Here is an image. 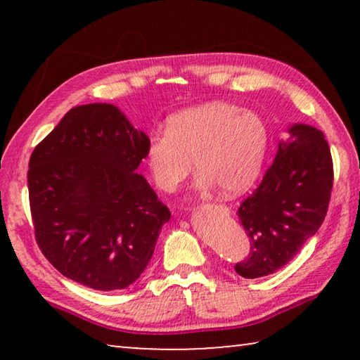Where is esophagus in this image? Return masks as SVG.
I'll return each instance as SVG.
<instances>
[{
  "label": "esophagus",
  "mask_w": 360,
  "mask_h": 360,
  "mask_svg": "<svg viewBox=\"0 0 360 360\" xmlns=\"http://www.w3.org/2000/svg\"><path fill=\"white\" fill-rule=\"evenodd\" d=\"M210 208L217 211V212H221V214H225V216H227L230 212L227 206H224V205H210Z\"/></svg>",
  "instance_id": "1"
}]
</instances>
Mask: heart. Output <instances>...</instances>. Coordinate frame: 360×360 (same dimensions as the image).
I'll use <instances>...</instances> for the list:
<instances>
[{
    "label": "heart",
    "instance_id": "1",
    "mask_svg": "<svg viewBox=\"0 0 360 360\" xmlns=\"http://www.w3.org/2000/svg\"><path fill=\"white\" fill-rule=\"evenodd\" d=\"M270 131L260 114L225 101H210L173 114L167 133L149 139L146 163L155 184L174 192L192 172L198 187H221L225 195L251 188L264 169Z\"/></svg>",
    "mask_w": 360,
    "mask_h": 360
}]
</instances>
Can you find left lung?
<instances>
[{"label": "left lung", "instance_id": "1", "mask_svg": "<svg viewBox=\"0 0 360 360\" xmlns=\"http://www.w3.org/2000/svg\"><path fill=\"white\" fill-rule=\"evenodd\" d=\"M332 186L333 163L324 133L304 124L289 127V138L278 144L264 179L238 208L251 251L235 271L254 279L289 264L324 222Z\"/></svg>", "mask_w": 360, "mask_h": 360}]
</instances>
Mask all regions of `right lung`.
<instances>
[{
	"label": "right lung",
	"mask_w": 360,
	"mask_h": 360,
	"mask_svg": "<svg viewBox=\"0 0 360 360\" xmlns=\"http://www.w3.org/2000/svg\"><path fill=\"white\" fill-rule=\"evenodd\" d=\"M149 138L114 105L76 106L36 146L28 193L36 243L62 273L96 290L129 288L172 212L136 169Z\"/></svg>",
	"instance_id": "obj_1"
}]
</instances>
